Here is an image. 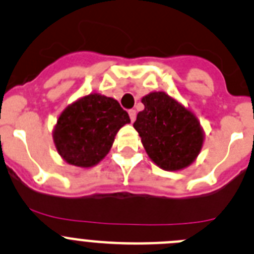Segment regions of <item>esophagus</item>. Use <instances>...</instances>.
Here are the masks:
<instances>
[{
	"label": "esophagus",
	"mask_w": 254,
	"mask_h": 254,
	"mask_svg": "<svg viewBox=\"0 0 254 254\" xmlns=\"http://www.w3.org/2000/svg\"><path fill=\"white\" fill-rule=\"evenodd\" d=\"M129 116H130V120H131V123H134L135 119H136V111L129 110Z\"/></svg>",
	"instance_id": "esophagus-1"
}]
</instances>
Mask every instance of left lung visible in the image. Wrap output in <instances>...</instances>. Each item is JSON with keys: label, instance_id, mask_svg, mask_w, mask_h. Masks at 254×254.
<instances>
[{"label": "left lung", "instance_id": "left-lung-1", "mask_svg": "<svg viewBox=\"0 0 254 254\" xmlns=\"http://www.w3.org/2000/svg\"><path fill=\"white\" fill-rule=\"evenodd\" d=\"M144 110L134 123L151 162L168 172L183 170L196 159L204 130L195 114L164 91L141 99Z\"/></svg>", "mask_w": 254, "mask_h": 254}]
</instances>
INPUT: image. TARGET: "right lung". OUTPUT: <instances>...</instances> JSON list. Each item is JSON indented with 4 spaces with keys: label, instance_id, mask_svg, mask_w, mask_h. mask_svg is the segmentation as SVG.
Segmentation results:
<instances>
[{
    "label": "right lung",
    "instance_id": "right-lung-1",
    "mask_svg": "<svg viewBox=\"0 0 254 254\" xmlns=\"http://www.w3.org/2000/svg\"><path fill=\"white\" fill-rule=\"evenodd\" d=\"M129 123V115L115 99L91 92L64 109L52 139L67 164L91 168L108 155L115 135Z\"/></svg>",
    "mask_w": 254,
    "mask_h": 254
}]
</instances>
